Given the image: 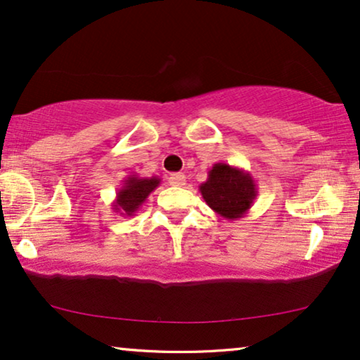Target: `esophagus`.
<instances>
[{
  "label": "esophagus",
  "instance_id": "esophagus-1",
  "mask_svg": "<svg viewBox=\"0 0 360 360\" xmlns=\"http://www.w3.org/2000/svg\"><path fill=\"white\" fill-rule=\"evenodd\" d=\"M185 181H186L185 175L180 174V172H179V174H172V175L169 176V184H170L172 186H184Z\"/></svg>",
  "mask_w": 360,
  "mask_h": 360
}]
</instances>
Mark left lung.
Instances as JSON below:
<instances>
[{
    "label": "left lung",
    "mask_w": 360,
    "mask_h": 360,
    "mask_svg": "<svg viewBox=\"0 0 360 360\" xmlns=\"http://www.w3.org/2000/svg\"><path fill=\"white\" fill-rule=\"evenodd\" d=\"M200 193L214 213L238 221L254 205L257 185L249 172L218 162L210 169L206 181L200 185Z\"/></svg>",
    "instance_id": "left-lung-1"
}]
</instances>
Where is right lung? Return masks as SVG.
Returning <instances> with one entry per match:
<instances>
[{
  "mask_svg": "<svg viewBox=\"0 0 360 360\" xmlns=\"http://www.w3.org/2000/svg\"><path fill=\"white\" fill-rule=\"evenodd\" d=\"M160 185L159 176H139L129 175L122 180L121 188L117 190L116 198L112 201V210L121 216H134L149 195Z\"/></svg>",
  "mask_w": 360,
  "mask_h": 360,
  "instance_id": "right-lung-1",
  "label": "right lung"
}]
</instances>
